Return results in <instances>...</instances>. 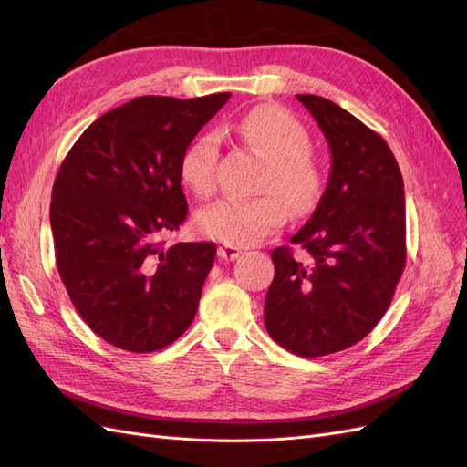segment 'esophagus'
<instances>
[{"label":"esophagus","instance_id":"34e87169","mask_svg":"<svg viewBox=\"0 0 467 467\" xmlns=\"http://www.w3.org/2000/svg\"><path fill=\"white\" fill-rule=\"evenodd\" d=\"M239 255H242V249L234 247V245H220L218 247V257L223 261H235Z\"/></svg>","mask_w":467,"mask_h":467}]
</instances>
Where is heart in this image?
Returning a JSON list of instances; mask_svg holds the SVG:
<instances>
[{"label": "heart", "mask_w": 467, "mask_h": 467, "mask_svg": "<svg viewBox=\"0 0 467 467\" xmlns=\"http://www.w3.org/2000/svg\"><path fill=\"white\" fill-rule=\"evenodd\" d=\"M244 144L265 158L259 181L261 196L255 199H223L202 208L194 225L202 235L225 245L244 247L259 244L294 216L312 212L325 192V171L309 151L306 126L278 105H259L230 122ZM218 138L214 132L196 136L179 161L182 185L196 196H210L216 189Z\"/></svg>", "instance_id": "1"}]
</instances>
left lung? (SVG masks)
<instances>
[{
  "label": "left lung",
  "instance_id": "1",
  "mask_svg": "<svg viewBox=\"0 0 467 467\" xmlns=\"http://www.w3.org/2000/svg\"><path fill=\"white\" fill-rule=\"evenodd\" d=\"M331 150V173L312 218L271 257L275 278L265 298V327L298 357L345 350L384 317L401 278L405 192L386 140L319 95H296Z\"/></svg>",
  "mask_w": 467,
  "mask_h": 467
}]
</instances>
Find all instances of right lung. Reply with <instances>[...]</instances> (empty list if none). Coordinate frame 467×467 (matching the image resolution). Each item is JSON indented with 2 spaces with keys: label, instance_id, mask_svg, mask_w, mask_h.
<instances>
[{
  "label": "right lung",
  "instance_id": "right-lung-1",
  "mask_svg": "<svg viewBox=\"0 0 467 467\" xmlns=\"http://www.w3.org/2000/svg\"><path fill=\"white\" fill-rule=\"evenodd\" d=\"M230 95L136 97L99 117L56 175V266L81 319L122 350H160L194 319L216 245L163 237L189 212L181 155Z\"/></svg>",
  "mask_w": 467,
  "mask_h": 467
}]
</instances>
